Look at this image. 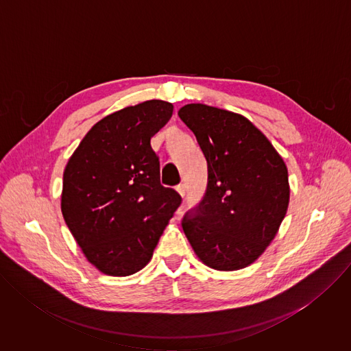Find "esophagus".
Listing matches in <instances>:
<instances>
[{
    "mask_svg": "<svg viewBox=\"0 0 351 351\" xmlns=\"http://www.w3.org/2000/svg\"><path fill=\"white\" fill-rule=\"evenodd\" d=\"M176 190H178V193H179L182 197H184V194H186V184H184V183L178 184V186H176Z\"/></svg>",
    "mask_w": 351,
    "mask_h": 351,
    "instance_id": "esophagus-1",
    "label": "esophagus"
}]
</instances>
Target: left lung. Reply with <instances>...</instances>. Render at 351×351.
Here are the masks:
<instances>
[{
  "instance_id": "obj_1",
  "label": "left lung",
  "mask_w": 351,
  "mask_h": 351,
  "mask_svg": "<svg viewBox=\"0 0 351 351\" xmlns=\"http://www.w3.org/2000/svg\"><path fill=\"white\" fill-rule=\"evenodd\" d=\"M178 115L194 133L208 167L206 194L183 217V232L210 268H245L265 252L286 215L287 168L243 115L206 104H187Z\"/></svg>"
}]
</instances>
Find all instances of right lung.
Returning <instances> with one entry per match:
<instances>
[{"instance_id":"add662e5","label":"right lung","mask_w":351,"mask_h":351,"mask_svg":"<svg viewBox=\"0 0 351 351\" xmlns=\"http://www.w3.org/2000/svg\"><path fill=\"white\" fill-rule=\"evenodd\" d=\"M173 106L149 99L97 122L69 158L62 184L64 219L86 258L106 275L143 269L182 203L160 182L149 144Z\"/></svg>"}]
</instances>
